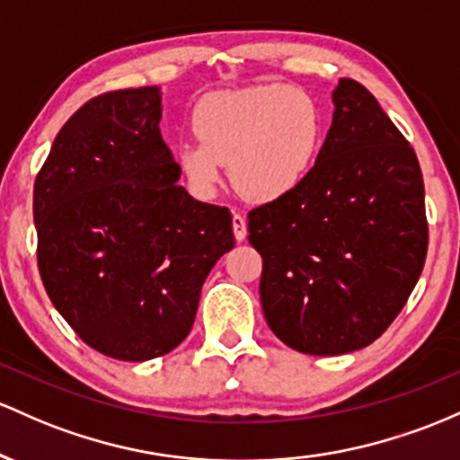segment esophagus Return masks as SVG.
<instances>
[{"mask_svg":"<svg viewBox=\"0 0 460 460\" xmlns=\"http://www.w3.org/2000/svg\"><path fill=\"white\" fill-rule=\"evenodd\" d=\"M232 230H234L236 241H243L247 236V219L241 213L232 215Z\"/></svg>","mask_w":460,"mask_h":460,"instance_id":"1","label":"esophagus"}]
</instances>
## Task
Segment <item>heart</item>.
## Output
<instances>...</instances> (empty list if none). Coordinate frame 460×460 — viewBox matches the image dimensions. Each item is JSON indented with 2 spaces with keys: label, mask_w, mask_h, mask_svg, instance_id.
I'll use <instances>...</instances> for the list:
<instances>
[{
  "label": "heart",
  "mask_w": 460,
  "mask_h": 460,
  "mask_svg": "<svg viewBox=\"0 0 460 460\" xmlns=\"http://www.w3.org/2000/svg\"><path fill=\"white\" fill-rule=\"evenodd\" d=\"M197 141L178 147V164L199 195L215 193L221 164L250 202L293 193L311 173L323 141L322 108L287 84L254 86L204 97L193 112Z\"/></svg>",
  "instance_id": "1"
}]
</instances>
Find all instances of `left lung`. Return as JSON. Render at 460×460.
<instances>
[{"instance_id": "left-lung-1", "label": "left lung", "mask_w": 460, "mask_h": 460, "mask_svg": "<svg viewBox=\"0 0 460 460\" xmlns=\"http://www.w3.org/2000/svg\"><path fill=\"white\" fill-rule=\"evenodd\" d=\"M304 184L247 213L261 302L278 339L337 356L374 343L404 308L428 252L415 149L360 82L341 77Z\"/></svg>"}]
</instances>
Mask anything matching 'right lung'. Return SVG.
I'll return each instance as SVG.
<instances>
[{"label": "right lung", "mask_w": 460, "mask_h": 460, "mask_svg": "<svg viewBox=\"0 0 460 460\" xmlns=\"http://www.w3.org/2000/svg\"><path fill=\"white\" fill-rule=\"evenodd\" d=\"M156 86L108 91L60 128L34 180L45 291L97 352L149 360L187 339L215 262L234 247L226 206L178 182Z\"/></svg>", "instance_id": "obj_1"}]
</instances>
